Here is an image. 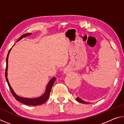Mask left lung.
<instances>
[{
  "instance_id": "left-lung-1",
  "label": "left lung",
  "mask_w": 124,
  "mask_h": 124,
  "mask_svg": "<svg viewBox=\"0 0 124 124\" xmlns=\"http://www.w3.org/2000/svg\"><path fill=\"white\" fill-rule=\"evenodd\" d=\"M76 100L77 101H78L79 102L81 103H84V104H88V103H89V102H86L82 100L81 99V98H80L79 97H77L76 98Z\"/></svg>"
}]
</instances>
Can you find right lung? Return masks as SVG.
I'll use <instances>...</instances> for the list:
<instances>
[{
  "label": "right lung",
  "instance_id": "add662e5",
  "mask_svg": "<svg viewBox=\"0 0 124 124\" xmlns=\"http://www.w3.org/2000/svg\"><path fill=\"white\" fill-rule=\"evenodd\" d=\"M31 33H26V34H24L22 35L21 37L19 39H18V41H19L22 38L24 37H26L27 36H28V35H31ZM11 49H10L9 52H8V54L7 55V65H6V68H5V78H6V80H7L8 86H9V89L10 90V91H11L12 95H13L14 97L15 98V99L18 101V102H20L22 103L25 104L26 105H29V106H38V105H41L42 104L44 103L47 100L48 98L50 96V91H51V90L52 89V86H53L54 81L56 80V78L54 77L53 78H52L50 81H49V84H48L47 86H46V89L45 92L43 96H41V97H38V98H23V97H19V96H17L16 94L15 93L14 91H13V90L11 87V86L9 84V81H8V78H7V75H8V57H9V54L10 53V51H11Z\"/></svg>",
  "mask_w": 124,
  "mask_h": 124
}]
</instances>
